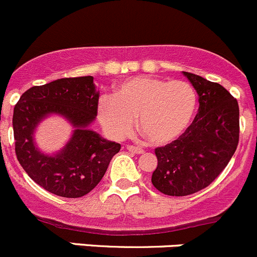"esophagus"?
<instances>
[{
    "label": "esophagus",
    "mask_w": 257,
    "mask_h": 257,
    "mask_svg": "<svg viewBox=\"0 0 257 257\" xmlns=\"http://www.w3.org/2000/svg\"><path fill=\"white\" fill-rule=\"evenodd\" d=\"M127 151L132 153H136V155H140V153H144V150L137 146H132V145H128L127 146Z\"/></svg>",
    "instance_id": "1"
}]
</instances>
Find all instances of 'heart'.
Returning <instances> with one entry per match:
<instances>
[{"label":"heart","instance_id":"obj_1","mask_svg":"<svg viewBox=\"0 0 257 257\" xmlns=\"http://www.w3.org/2000/svg\"><path fill=\"white\" fill-rule=\"evenodd\" d=\"M197 92L183 80L135 76L105 95L97 104V118L110 137L131 134L139 117L140 131L155 145L176 141L189 127L197 110Z\"/></svg>","mask_w":257,"mask_h":257}]
</instances>
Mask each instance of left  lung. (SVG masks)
Listing matches in <instances>:
<instances>
[{
    "label": "left lung",
    "instance_id": "left-lung-1",
    "mask_svg": "<svg viewBox=\"0 0 257 257\" xmlns=\"http://www.w3.org/2000/svg\"><path fill=\"white\" fill-rule=\"evenodd\" d=\"M199 96L194 120L176 141L157 147L152 184L166 195L184 197L207 188L224 171L239 144V104L225 88L183 71Z\"/></svg>",
    "mask_w": 257,
    "mask_h": 257
}]
</instances>
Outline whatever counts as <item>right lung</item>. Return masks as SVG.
Instances as JSON below:
<instances>
[{
	"label": "right lung",
	"mask_w": 257,
	"mask_h": 257,
	"mask_svg": "<svg viewBox=\"0 0 257 257\" xmlns=\"http://www.w3.org/2000/svg\"><path fill=\"white\" fill-rule=\"evenodd\" d=\"M99 94L92 76L63 78L32 86L13 110V136L18 162L38 186L55 195L80 198L99 184L120 144L88 130L97 115ZM65 115L77 130L65 150L54 158L42 155L33 131L48 113Z\"/></svg>",
	"instance_id": "obj_1"
}]
</instances>
